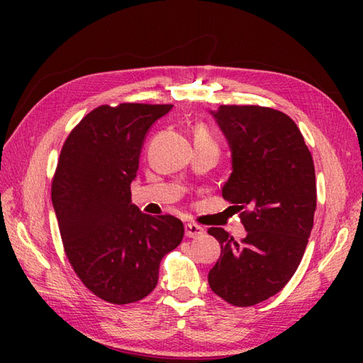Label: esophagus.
I'll list each match as a JSON object with an SVG mask.
<instances>
[{"instance_id": "34e87169", "label": "esophagus", "mask_w": 363, "mask_h": 363, "mask_svg": "<svg viewBox=\"0 0 363 363\" xmlns=\"http://www.w3.org/2000/svg\"><path fill=\"white\" fill-rule=\"evenodd\" d=\"M204 234V229L198 225H194V223H189L186 225V235L189 238H196V237H201Z\"/></svg>"}]
</instances>
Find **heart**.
<instances>
[{
    "label": "heart",
    "instance_id": "obj_1",
    "mask_svg": "<svg viewBox=\"0 0 363 363\" xmlns=\"http://www.w3.org/2000/svg\"><path fill=\"white\" fill-rule=\"evenodd\" d=\"M195 140L196 142H212V138L204 126H196L195 128Z\"/></svg>",
    "mask_w": 363,
    "mask_h": 363
}]
</instances>
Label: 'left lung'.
<instances>
[{
	"instance_id": "8db88e82",
	"label": "left lung",
	"mask_w": 363,
	"mask_h": 363,
	"mask_svg": "<svg viewBox=\"0 0 363 363\" xmlns=\"http://www.w3.org/2000/svg\"><path fill=\"white\" fill-rule=\"evenodd\" d=\"M211 113L233 157L221 194L242 212L246 237L237 242L223 228L207 230L221 245L207 279L226 303L248 307L281 291L304 256L317 209L313 159L284 112L220 106Z\"/></svg>"
}]
</instances>
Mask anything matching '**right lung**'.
<instances>
[{"label":"right lung","instance_id":"right-lung-1","mask_svg":"<svg viewBox=\"0 0 363 363\" xmlns=\"http://www.w3.org/2000/svg\"><path fill=\"white\" fill-rule=\"evenodd\" d=\"M172 107L99 106L60 151L51 198L64 250L82 284L107 303L148 296L157 285L162 257L182 242L179 218L151 217L130 203L146 134Z\"/></svg>","mask_w":363,"mask_h":363}]
</instances>
